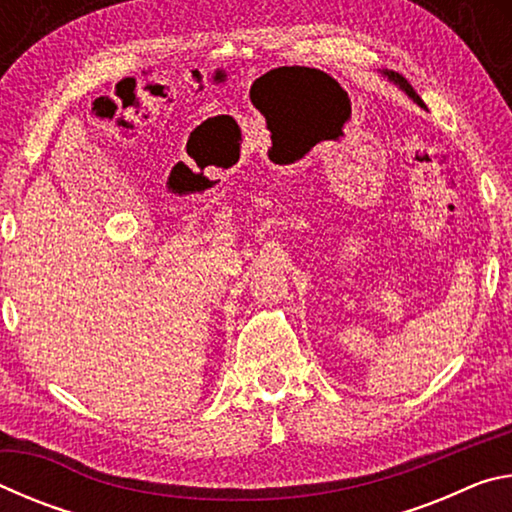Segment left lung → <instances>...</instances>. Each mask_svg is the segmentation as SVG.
Segmentation results:
<instances>
[{
    "label": "left lung",
    "mask_w": 512,
    "mask_h": 512,
    "mask_svg": "<svg viewBox=\"0 0 512 512\" xmlns=\"http://www.w3.org/2000/svg\"><path fill=\"white\" fill-rule=\"evenodd\" d=\"M384 76H386V79L388 81H393L395 85H400V88L406 92V94H409V97L415 101V103H418V106H422V99L418 97V94H415V90L411 88V83L409 81H406L404 79V76L402 74H397V72H391V69H384Z\"/></svg>",
    "instance_id": "1"
}]
</instances>
